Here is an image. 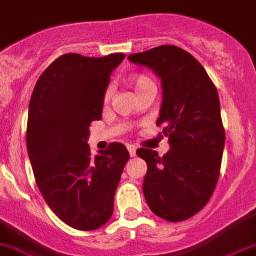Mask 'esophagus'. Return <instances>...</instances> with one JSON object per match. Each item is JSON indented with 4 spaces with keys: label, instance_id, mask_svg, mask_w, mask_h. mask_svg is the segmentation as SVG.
Masks as SVG:
<instances>
[{
    "label": "esophagus",
    "instance_id": "34e87169",
    "mask_svg": "<svg viewBox=\"0 0 256 256\" xmlns=\"http://www.w3.org/2000/svg\"><path fill=\"white\" fill-rule=\"evenodd\" d=\"M126 148H128V152H130V156L132 157L136 156V147L134 146H132V144H128V146H126Z\"/></svg>",
    "mask_w": 256,
    "mask_h": 256
}]
</instances>
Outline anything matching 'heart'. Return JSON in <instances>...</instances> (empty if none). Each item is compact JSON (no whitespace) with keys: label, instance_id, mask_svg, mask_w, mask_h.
I'll list each match as a JSON object with an SVG mask.
<instances>
[{"label":"heart","instance_id":"heart-1","mask_svg":"<svg viewBox=\"0 0 256 256\" xmlns=\"http://www.w3.org/2000/svg\"><path fill=\"white\" fill-rule=\"evenodd\" d=\"M130 84H132V86L134 88L137 94H140V91L146 90L147 88H152V86H154V82L152 81L148 76H146V74H136V76L130 77ZM154 88H156V86H154ZM109 96H110V88L106 91V94H105V100L109 99Z\"/></svg>","mask_w":256,"mask_h":256}]
</instances>
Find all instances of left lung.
<instances>
[{
    "instance_id": "8db88e82",
    "label": "left lung",
    "mask_w": 256,
    "mask_h": 256,
    "mask_svg": "<svg viewBox=\"0 0 256 256\" xmlns=\"http://www.w3.org/2000/svg\"><path fill=\"white\" fill-rule=\"evenodd\" d=\"M128 60L161 80L156 124L164 126L170 144L162 157L150 148L137 150L147 164L144 198L162 220L184 221L207 204L218 182L224 147L218 92L203 66L179 46H156Z\"/></svg>"
}]
</instances>
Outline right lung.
<instances>
[{"label":"right lung","instance_id":"add662e5","mask_svg":"<svg viewBox=\"0 0 256 256\" xmlns=\"http://www.w3.org/2000/svg\"><path fill=\"white\" fill-rule=\"evenodd\" d=\"M126 56L67 53L46 67L29 104L26 146L35 182L58 218L81 231L106 224L130 154L112 142L91 156L90 124L100 120L112 70Z\"/></svg>","mask_w":256,"mask_h":256}]
</instances>
